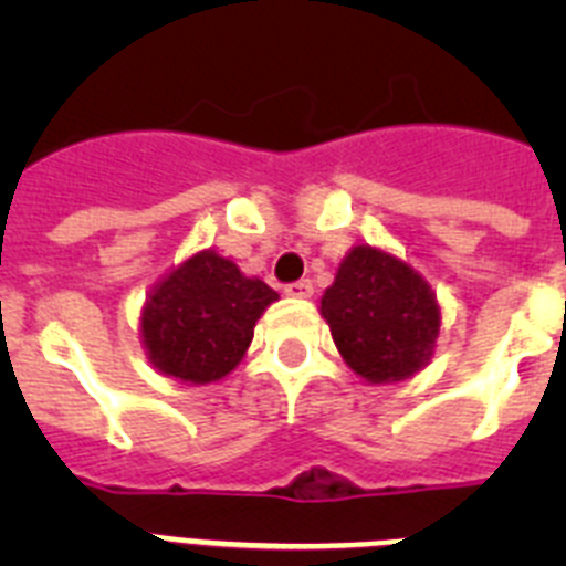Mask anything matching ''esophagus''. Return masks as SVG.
Instances as JSON below:
<instances>
[{
  "label": "esophagus",
  "mask_w": 566,
  "mask_h": 566,
  "mask_svg": "<svg viewBox=\"0 0 566 566\" xmlns=\"http://www.w3.org/2000/svg\"><path fill=\"white\" fill-rule=\"evenodd\" d=\"M289 297H297V300H308L314 294L312 280H297V283H289L286 286Z\"/></svg>",
  "instance_id": "34e87169"
}]
</instances>
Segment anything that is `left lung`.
I'll return each mask as SVG.
<instances>
[{"label":"left lung","mask_w":566,"mask_h":566,"mask_svg":"<svg viewBox=\"0 0 566 566\" xmlns=\"http://www.w3.org/2000/svg\"><path fill=\"white\" fill-rule=\"evenodd\" d=\"M339 357L365 382H402L431 363L442 308L431 283L397 254L354 247L319 300Z\"/></svg>","instance_id":"1"}]
</instances>
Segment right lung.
<instances>
[{
  "label": "right lung",
  "mask_w": 566,
  "mask_h": 566,
  "mask_svg": "<svg viewBox=\"0 0 566 566\" xmlns=\"http://www.w3.org/2000/svg\"><path fill=\"white\" fill-rule=\"evenodd\" d=\"M280 294L238 263L203 249L169 269L142 308V343L155 371L189 385L223 379L247 357L254 326Z\"/></svg>",
  "instance_id": "obj_1"
}]
</instances>
